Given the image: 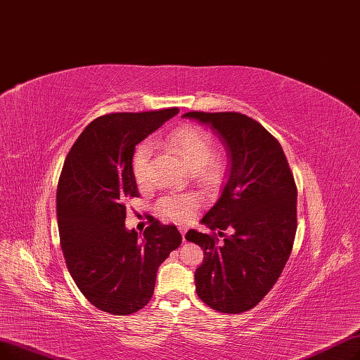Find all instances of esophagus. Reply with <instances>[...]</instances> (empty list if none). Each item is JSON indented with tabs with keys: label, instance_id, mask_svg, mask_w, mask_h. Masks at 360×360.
<instances>
[{
	"label": "esophagus",
	"instance_id": "obj_1",
	"mask_svg": "<svg viewBox=\"0 0 360 360\" xmlns=\"http://www.w3.org/2000/svg\"><path fill=\"white\" fill-rule=\"evenodd\" d=\"M179 230H180V233H181V237H183V240L186 242V238H184V236H186V231H187V227H184V226H180L179 227Z\"/></svg>",
	"mask_w": 360,
	"mask_h": 360
}]
</instances>
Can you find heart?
<instances>
[{
	"label": "heart",
	"mask_w": 360,
	"mask_h": 360,
	"mask_svg": "<svg viewBox=\"0 0 360 360\" xmlns=\"http://www.w3.org/2000/svg\"><path fill=\"white\" fill-rule=\"evenodd\" d=\"M167 146L193 171L199 184L212 189L221 183L224 167L214 158L217 146L210 131L199 126H183L168 136ZM149 161L150 143L143 142L131 157V171L139 184L149 181ZM199 205L200 198L196 193H169L158 200L157 211L169 221L184 222L195 215Z\"/></svg>",
	"instance_id": "b5f03b06"
}]
</instances>
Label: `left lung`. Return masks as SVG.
I'll return each instance as SVG.
<instances>
[{"label": "left lung", "instance_id": "8db88e82", "mask_svg": "<svg viewBox=\"0 0 360 360\" xmlns=\"http://www.w3.org/2000/svg\"><path fill=\"white\" fill-rule=\"evenodd\" d=\"M183 117L218 131L231 158L224 189L200 221L211 233H186V240L203 249L196 293L214 311L242 314L268 295L292 253L296 181L280 142L256 120L240 112L191 111ZM227 228L233 235L221 233ZM215 231L225 236L221 244Z\"/></svg>", "mask_w": 360, "mask_h": 360}]
</instances>
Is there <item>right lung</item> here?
<instances>
[{"label": "right lung", "mask_w": 360, "mask_h": 360, "mask_svg": "<svg viewBox=\"0 0 360 360\" xmlns=\"http://www.w3.org/2000/svg\"><path fill=\"white\" fill-rule=\"evenodd\" d=\"M179 108L95 118L65 157L57 186L60 243L68 272L98 309L130 315L150 300L157 269L181 243L176 226L150 219L138 238L126 230V200L139 198L134 146Z\"/></svg>", "instance_id": "add662e5"}]
</instances>
